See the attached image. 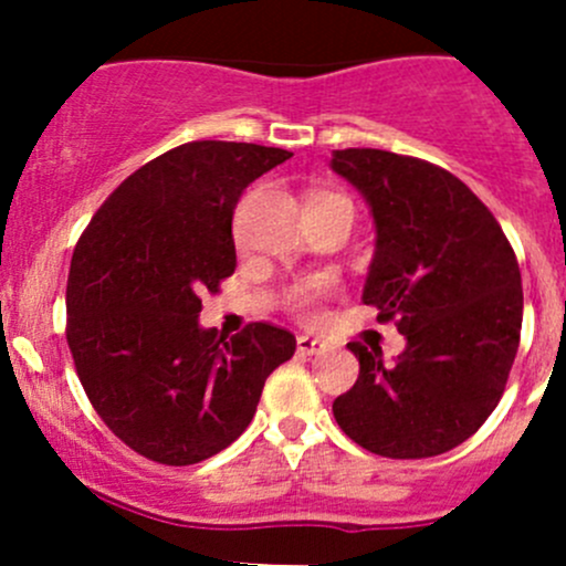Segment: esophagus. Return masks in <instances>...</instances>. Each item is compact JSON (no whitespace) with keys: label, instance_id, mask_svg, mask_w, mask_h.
Masks as SVG:
<instances>
[{"label":"esophagus","instance_id":"esophagus-1","mask_svg":"<svg viewBox=\"0 0 566 566\" xmlns=\"http://www.w3.org/2000/svg\"><path fill=\"white\" fill-rule=\"evenodd\" d=\"M295 347H298L301 356H319V353L328 350V345L323 339H312V336H298Z\"/></svg>","mask_w":566,"mask_h":566}]
</instances>
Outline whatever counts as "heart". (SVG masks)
Returning a JSON list of instances; mask_svg holds the SVG:
<instances>
[{
  "mask_svg": "<svg viewBox=\"0 0 566 566\" xmlns=\"http://www.w3.org/2000/svg\"><path fill=\"white\" fill-rule=\"evenodd\" d=\"M325 293H328V282L298 284V287L284 293V306H287L290 312H295V315H310Z\"/></svg>",
  "mask_w": 566,
  "mask_h": 566,
  "instance_id": "1",
  "label": "heart"
}]
</instances>
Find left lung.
<instances>
[{"label":"left lung","instance_id":"obj_1","mask_svg":"<svg viewBox=\"0 0 566 566\" xmlns=\"http://www.w3.org/2000/svg\"><path fill=\"white\" fill-rule=\"evenodd\" d=\"M331 167L367 197L378 230L364 304L408 339L397 364L347 345L358 380L334 399V419L380 458H436L471 438L506 389L523 323L515 249L488 205L436 164L347 147Z\"/></svg>","mask_w":566,"mask_h":566}]
</instances>
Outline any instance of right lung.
Returning <instances> with one entry per match:
<instances>
[{
  "label": "right lung",
  "instance_id": "obj_1",
  "mask_svg": "<svg viewBox=\"0 0 566 566\" xmlns=\"http://www.w3.org/2000/svg\"><path fill=\"white\" fill-rule=\"evenodd\" d=\"M293 153L186 142L125 177L73 249L67 347L95 413L128 449L193 465L254 419L262 386L295 353L271 323L199 328L202 293L235 271L232 213L251 180Z\"/></svg>",
  "mask_w": 566,
  "mask_h": 566
}]
</instances>
